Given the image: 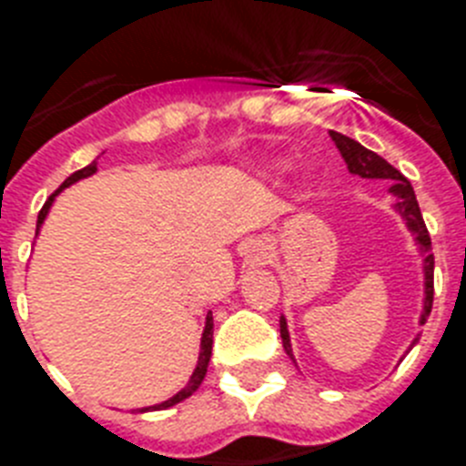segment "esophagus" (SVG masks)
Wrapping results in <instances>:
<instances>
[{
    "instance_id": "1",
    "label": "esophagus",
    "mask_w": 466,
    "mask_h": 466,
    "mask_svg": "<svg viewBox=\"0 0 466 466\" xmlns=\"http://www.w3.org/2000/svg\"><path fill=\"white\" fill-rule=\"evenodd\" d=\"M256 253H258V256H260V258H263L265 253H268V248H265L263 244H258V246H256Z\"/></svg>"
}]
</instances>
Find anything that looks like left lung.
<instances>
[{
    "label": "left lung",
    "instance_id": "8db88e82",
    "mask_svg": "<svg viewBox=\"0 0 466 466\" xmlns=\"http://www.w3.org/2000/svg\"><path fill=\"white\" fill-rule=\"evenodd\" d=\"M331 139H334L336 148L341 151L343 160H346L348 170L353 175H360L365 179H386L390 182V194L398 198L396 210L402 215V220L408 225L410 232L414 234V239L420 244V251L424 253V310H421L420 324L426 322V318L431 315L433 306V253H431V237H429V229L424 225V218H421L420 203H417V197H414V189L410 185V179L405 175H400V170L390 166L389 160H384L381 156H377L374 151L365 148L362 144H358L350 137L341 135V132H329ZM279 334L281 343H284V350H287L289 358L293 360L291 341H289V329H287V319H279ZM420 339H414V343ZM412 343V346H414Z\"/></svg>",
    "mask_w": 466,
    "mask_h": 466
}]
</instances>
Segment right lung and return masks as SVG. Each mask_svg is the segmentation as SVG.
<instances>
[{"label": "right lung", "instance_id": "add662e5", "mask_svg": "<svg viewBox=\"0 0 466 466\" xmlns=\"http://www.w3.org/2000/svg\"><path fill=\"white\" fill-rule=\"evenodd\" d=\"M96 173V160H92L87 167H82V170H77V173L70 175L68 179H66L64 185L58 187L56 191H54L52 197L46 198V203L42 206L40 215H37V232H40L42 222H45L46 213H49V208H52V201L56 198V194L61 189H66V187H70L73 182H77V179H85L89 177V175ZM210 353H213V315L208 312V318H206V329H203V336H201V353H198V362H197V370H194V374H191L189 384L185 386V389L179 390V393H175L173 398H167V400L158 402V405H151V408H142L139 412H154V410H166V408H173V405H177V402H182L185 398H189L194 390L201 386L203 377H206V372H208V362H210Z\"/></svg>", "mask_w": 466, "mask_h": 466}]
</instances>
